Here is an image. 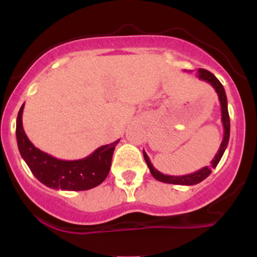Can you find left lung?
Returning a JSON list of instances; mask_svg holds the SVG:
<instances>
[{"label":"left lung","mask_w":257,"mask_h":257,"mask_svg":"<svg viewBox=\"0 0 257 257\" xmlns=\"http://www.w3.org/2000/svg\"><path fill=\"white\" fill-rule=\"evenodd\" d=\"M197 75H198V78L202 79V81L208 82L209 84H211V87L214 88L215 91L217 93V96H219L220 105H221V122H222L223 125V138L222 141H221V145L219 151H217L213 161L210 162L211 167H204L202 169L197 170L192 174H187V175H181V176H173V175H164L163 173L158 172L155 167L152 166L151 161H150L149 156L146 155V152L144 151V158H145L147 167H149L150 172H151L152 176L156 180L162 182H166V184H174V185H185V186H191V185H197L199 182H202L203 180L208 178L211 173V168H216L217 164H219L221 157L223 156V152H225L227 145H228L229 140V114H228V108H227V96L225 93V89H223V85L221 84V82L217 79L210 71L204 69H199L197 71Z\"/></svg>","instance_id":"8db88e82"}]
</instances>
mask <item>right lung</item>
Returning a JSON list of instances; mask_svg holds the SVG:
<instances>
[{
    "label": "right lung",
    "instance_id": "add662e5",
    "mask_svg": "<svg viewBox=\"0 0 257 257\" xmlns=\"http://www.w3.org/2000/svg\"><path fill=\"white\" fill-rule=\"evenodd\" d=\"M23 111L24 105L17 117L18 149L38 181L54 190L85 191L100 185L107 178L112 155L119 140L99 147L85 158L76 161L58 159L38 150L29 140L23 128Z\"/></svg>",
    "mask_w": 257,
    "mask_h": 257
}]
</instances>
